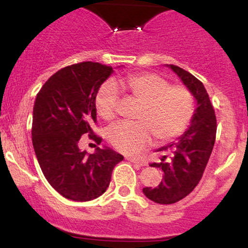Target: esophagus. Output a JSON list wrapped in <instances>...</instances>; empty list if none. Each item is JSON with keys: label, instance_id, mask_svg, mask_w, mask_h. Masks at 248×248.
Listing matches in <instances>:
<instances>
[{"label": "esophagus", "instance_id": "esophagus-1", "mask_svg": "<svg viewBox=\"0 0 248 248\" xmlns=\"http://www.w3.org/2000/svg\"><path fill=\"white\" fill-rule=\"evenodd\" d=\"M127 160L129 161V162H132V163H136V164H139V166H147L146 161L141 160V158H136V157H128Z\"/></svg>", "mask_w": 248, "mask_h": 248}]
</instances>
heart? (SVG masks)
Masks as SVG:
<instances>
[{
  "label": "heart",
  "instance_id": "b5f03b06",
  "mask_svg": "<svg viewBox=\"0 0 248 248\" xmlns=\"http://www.w3.org/2000/svg\"><path fill=\"white\" fill-rule=\"evenodd\" d=\"M129 98L140 102L138 124H118L107 130V140L119 152L134 155L152 143L154 138L169 142L182 135L195 112L192 93L182 85H170L156 73H135L120 80ZM119 91L113 82L102 84L95 95V108L104 120L114 119Z\"/></svg>",
  "mask_w": 248,
  "mask_h": 248
}]
</instances>
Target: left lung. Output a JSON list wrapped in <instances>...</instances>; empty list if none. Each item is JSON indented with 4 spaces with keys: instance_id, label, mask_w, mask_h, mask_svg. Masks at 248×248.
I'll list each match as a JSON object with an SVG mask.
<instances>
[{
    "instance_id": "obj_1",
    "label": "left lung",
    "mask_w": 248,
    "mask_h": 248,
    "mask_svg": "<svg viewBox=\"0 0 248 248\" xmlns=\"http://www.w3.org/2000/svg\"><path fill=\"white\" fill-rule=\"evenodd\" d=\"M177 75L196 99L191 124L179 136L177 141L158 148L157 152L168 155L162 157L161 163L150 167L163 170V179L156 187H143V193L150 201L158 204H173L186 197L201 181L215 146L217 120L209 94L203 82L187 71L167 65ZM168 155L170 160L166 161Z\"/></svg>"
}]
</instances>
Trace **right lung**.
Returning <instances> with one entry per match:
<instances>
[{
    "mask_svg": "<svg viewBox=\"0 0 248 248\" xmlns=\"http://www.w3.org/2000/svg\"><path fill=\"white\" fill-rule=\"evenodd\" d=\"M113 73L112 66L82 62L59 70L36 96L32 144L45 178L62 197L77 202L98 198L109 186L124 156L108 147L87 154L79 149L81 135L96 143L91 124L96 121L95 95Z\"/></svg>",
    "mask_w": 248,
    "mask_h": 248,
    "instance_id": "right-lung-1",
    "label": "right lung"
}]
</instances>
